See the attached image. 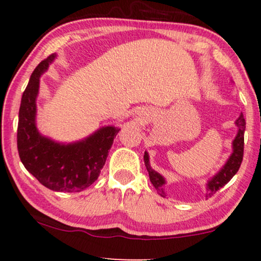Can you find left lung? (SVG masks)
<instances>
[{
  "label": "left lung",
  "instance_id": "1",
  "mask_svg": "<svg viewBox=\"0 0 261 261\" xmlns=\"http://www.w3.org/2000/svg\"><path fill=\"white\" fill-rule=\"evenodd\" d=\"M235 124H237L238 127V133L237 137L234 138L233 142H231V148H233V151H231L227 162L224 163V165L219 170V172L214 174V176L206 181L205 198L212 197L217 190L223 188L224 185L235 176V173L238 172L239 169H240L242 156H244V135L246 129V121L244 115H242V113L239 115L237 121H235ZM144 160L146 169H147L149 174V180H151L153 187L156 189V191H158V194L160 196L166 197L165 189H164L166 184L165 178H164L159 172H156L155 170H153L151 165H149V155L147 152H145Z\"/></svg>",
  "mask_w": 261,
  "mask_h": 261
}]
</instances>
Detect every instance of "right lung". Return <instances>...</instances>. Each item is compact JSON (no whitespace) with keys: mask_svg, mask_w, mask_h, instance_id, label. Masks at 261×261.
<instances>
[{"mask_svg":"<svg viewBox=\"0 0 261 261\" xmlns=\"http://www.w3.org/2000/svg\"><path fill=\"white\" fill-rule=\"evenodd\" d=\"M57 58L53 53L35 67L23 91L17 124V149L23 166L49 190L80 192L97 180L119 127H101L74 142H59L37 128V97L41 74Z\"/></svg>","mask_w":261,"mask_h":261,"instance_id":"add662e5","label":"right lung"}]
</instances>
